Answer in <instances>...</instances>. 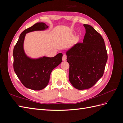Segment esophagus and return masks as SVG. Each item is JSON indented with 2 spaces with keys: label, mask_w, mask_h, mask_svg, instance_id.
<instances>
[{
  "label": "esophagus",
  "mask_w": 123,
  "mask_h": 123,
  "mask_svg": "<svg viewBox=\"0 0 123 123\" xmlns=\"http://www.w3.org/2000/svg\"><path fill=\"white\" fill-rule=\"evenodd\" d=\"M66 59H67V56L66 55L64 54L62 56V61H66Z\"/></svg>",
  "instance_id": "1"
}]
</instances>
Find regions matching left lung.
Here are the masks:
<instances>
[{
	"instance_id": "8db88e82",
	"label": "left lung",
	"mask_w": 123,
	"mask_h": 123,
	"mask_svg": "<svg viewBox=\"0 0 123 123\" xmlns=\"http://www.w3.org/2000/svg\"><path fill=\"white\" fill-rule=\"evenodd\" d=\"M86 34L83 43H77L67 51L70 65L69 79L78 90L89 89L103 74L108 59L104 40L92 26L84 25Z\"/></svg>"
}]
</instances>
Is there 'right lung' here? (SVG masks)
I'll return each instance as SVG.
<instances>
[{
    "label": "right lung",
    "instance_id": "right-lung-1",
    "mask_svg": "<svg viewBox=\"0 0 123 123\" xmlns=\"http://www.w3.org/2000/svg\"><path fill=\"white\" fill-rule=\"evenodd\" d=\"M48 26L43 23H37L22 32L13 50V68L15 72L25 87L34 90H40L49 83L51 73L62 61V53L54 57L43 56L32 59L25 55L24 42L26 33L44 30Z\"/></svg>",
    "mask_w": 123,
    "mask_h": 123
}]
</instances>
